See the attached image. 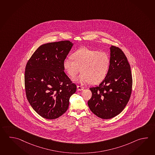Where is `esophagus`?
<instances>
[{
    "label": "esophagus",
    "mask_w": 155,
    "mask_h": 155,
    "mask_svg": "<svg viewBox=\"0 0 155 155\" xmlns=\"http://www.w3.org/2000/svg\"><path fill=\"white\" fill-rule=\"evenodd\" d=\"M77 87V89H78V91H83V90L84 89V87H82V86H79V85H78Z\"/></svg>",
    "instance_id": "1"
}]
</instances>
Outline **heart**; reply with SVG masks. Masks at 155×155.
<instances>
[{"label":"heart","instance_id":"b5f03b06","mask_svg":"<svg viewBox=\"0 0 155 155\" xmlns=\"http://www.w3.org/2000/svg\"><path fill=\"white\" fill-rule=\"evenodd\" d=\"M109 66L107 54L84 48L76 51L72 57L65 58L63 62L64 69L71 78H74L80 71L82 72L74 80L81 84L101 82L107 75Z\"/></svg>","mask_w":155,"mask_h":155}]
</instances>
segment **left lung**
<instances>
[{"mask_svg": "<svg viewBox=\"0 0 155 155\" xmlns=\"http://www.w3.org/2000/svg\"><path fill=\"white\" fill-rule=\"evenodd\" d=\"M107 75L99 85L91 88L89 107L97 117L109 119L120 114L129 101L133 79L126 56L119 48L111 46Z\"/></svg>", "mask_w": 155, "mask_h": 155, "instance_id": "1", "label": "left lung"}]
</instances>
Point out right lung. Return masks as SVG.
I'll list each match as a JSON object with an SVG mask.
<instances>
[{
    "label": "right lung",
    "mask_w": 155,
    "mask_h": 155,
    "mask_svg": "<svg viewBox=\"0 0 155 155\" xmlns=\"http://www.w3.org/2000/svg\"><path fill=\"white\" fill-rule=\"evenodd\" d=\"M70 41L42 45L26 64V95L30 104L41 117L54 119L68 108L77 87L64 72L63 62L72 48Z\"/></svg>",
    "instance_id": "right-lung-1"
}]
</instances>
